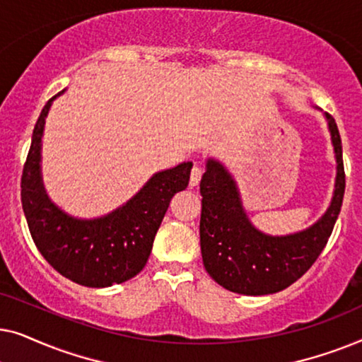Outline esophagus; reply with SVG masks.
Segmentation results:
<instances>
[{"mask_svg": "<svg viewBox=\"0 0 362 362\" xmlns=\"http://www.w3.org/2000/svg\"><path fill=\"white\" fill-rule=\"evenodd\" d=\"M201 176H202V170H201V168H199V166H194V168H192V171H191V180H189V186H191V187H196L197 185H199Z\"/></svg>", "mask_w": 362, "mask_h": 362, "instance_id": "obj_1", "label": "esophagus"}]
</instances>
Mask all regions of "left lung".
<instances>
[{
  "mask_svg": "<svg viewBox=\"0 0 362 362\" xmlns=\"http://www.w3.org/2000/svg\"><path fill=\"white\" fill-rule=\"evenodd\" d=\"M323 117L336 160L334 189L323 216L303 230L272 235L257 229L232 173L216 158L206 160L199 186L201 254L207 274L226 290L252 296L276 293L298 280L325 249L343 204L344 168L338 127L328 113Z\"/></svg>",
  "mask_w": 362,
  "mask_h": 362,
  "instance_id": "1",
  "label": "left lung"
}]
</instances>
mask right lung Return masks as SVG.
I'll return each instance as SVG.
<instances>
[{
  "label": "right lung",
  "mask_w": 362,
  "mask_h": 362,
  "mask_svg": "<svg viewBox=\"0 0 362 362\" xmlns=\"http://www.w3.org/2000/svg\"><path fill=\"white\" fill-rule=\"evenodd\" d=\"M44 105L33 132L21 180V202L33 240L66 279L105 288L140 274L173 196L189 185L191 161L158 171L127 202L108 214L76 217L49 197L42 180V136L52 102Z\"/></svg>",
  "instance_id": "add662e5"
}]
</instances>
